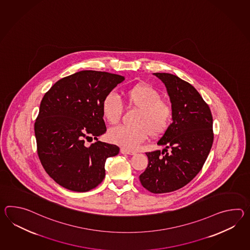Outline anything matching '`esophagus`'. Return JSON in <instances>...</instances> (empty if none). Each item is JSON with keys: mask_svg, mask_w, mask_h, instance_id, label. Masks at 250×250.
Instances as JSON below:
<instances>
[{"mask_svg": "<svg viewBox=\"0 0 250 250\" xmlns=\"http://www.w3.org/2000/svg\"><path fill=\"white\" fill-rule=\"evenodd\" d=\"M120 151H121V153H123V154H128V155H134V154H135L134 151L127 150V149H125V148H121Z\"/></svg>", "mask_w": 250, "mask_h": 250, "instance_id": "esophagus-1", "label": "esophagus"}]
</instances>
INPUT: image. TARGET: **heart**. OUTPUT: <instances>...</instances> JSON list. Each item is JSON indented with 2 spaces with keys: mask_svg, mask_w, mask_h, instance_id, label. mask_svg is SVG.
<instances>
[{
  "mask_svg": "<svg viewBox=\"0 0 250 250\" xmlns=\"http://www.w3.org/2000/svg\"><path fill=\"white\" fill-rule=\"evenodd\" d=\"M128 105L138 108L133 125H118L108 132V139L115 145L134 149L144 142L148 133L157 136L166 130L171 119V107L161 100V95L148 84H137L125 93ZM101 111L106 122L117 124L122 114V105L113 93L105 95Z\"/></svg>",
  "mask_w": 250,
  "mask_h": 250,
  "instance_id": "obj_1",
  "label": "heart"
}]
</instances>
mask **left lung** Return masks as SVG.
Listing matches in <instances>:
<instances>
[{
	"label": "left lung",
	"instance_id": "left-lung-1",
	"mask_svg": "<svg viewBox=\"0 0 250 250\" xmlns=\"http://www.w3.org/2000/svg\"><path fill=\"white\" fill-rule=\"evenodd\" d=\"M153 75L166 86L173 122L158 142L162 152H146L148 167L139 178L151 193L163 194L183 188L202 169L213 142L212 116L194 86L170 73Z\"/></svg>",
	"mask_w": 250,
	"mask_h": 250
}]
</instances>
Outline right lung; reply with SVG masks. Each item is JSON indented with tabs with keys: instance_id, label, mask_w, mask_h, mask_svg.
Wrapping results in <instances>:
<instances>
[{
	"instance_id": "1",
	"label": "right lung",
	"mask_w": 250,
	"mask_h": 250,
	"mask_svg": "<svg viewBox=\"0 0 250 250\" xmlns=\"http://www.w3.org/2000/svg\"><path fill=\"white\" fill-rule=\"evenodd\" d=\"M125 77L81 71L54 84L41 100L35 135L39 160L56 183L87 192L105 178V160L119 153L117 145L98 141L106 131L101 103ZM94 138L89 147L84 142Z\"/></svg>"
}]
</instances>
